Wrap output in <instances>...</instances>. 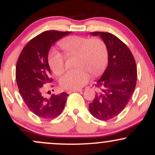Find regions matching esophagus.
<instances>
[{
    "instance_id": "obj_1",
    "label": "esophagus",
    "mask_w": 155,
    "mask_h": 155,
    "mask_svg": "<svg viewBox=\"0 0 155 155\" xmlns=\"http://www.w3.org/2000/svg\"><path fill=\"white\" fill-rule=\"evenodd\" d=\"M81 89H77V90H68L67 92L68 94H71L72 93V92H81Z\"/></svg>"
}]
</instances>
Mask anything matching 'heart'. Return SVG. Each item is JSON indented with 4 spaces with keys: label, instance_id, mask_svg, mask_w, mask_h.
<instances>
[{
    "label": "heart",
    "instance_id": "obj_1",
    "mask_svg": "<svg viewBox=\"0 0 155 155\" xmlns=\"http://www.w3.org/2000/svg\"><path fill=\"white\" fill-rule=\"evenodd\" d=\"M60 46L68 54H77V69L69 71L60 79V84L65 90H77L87 83L90 72L97 75L102 71L108 60L106 44L100 39L81 36H71L63 39ZM49 65L56 75L63 72V56L58 51H52L49 56Z\"/></svg>",
    "mask_w": 155,
    "mask_h": 155
}]
</instances>
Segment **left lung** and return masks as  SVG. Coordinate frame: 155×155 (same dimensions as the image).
I'll list each match as a JSON object with an SVG mask.
<instances>
[{
	"mask_svg": "<svg viewBox=\"0 0 155 155\" xmlns=\"http://www.w3.org/2000/svg\"><path fill=\"white\" fill-rule=\"evenodd\" d=\"M100 36L108 50V65L96 81L100 90L89 105L90 114L100 120L114 118L124 109L136 85V64L129 48L114 35L106 32L90 33Z\"/></svg>",
	"mask_w": 155,
	"mask_h": 155,
	"instance_id": "obj_1",
	"label": "left lung"
}]
</instances>
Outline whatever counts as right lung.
Masks as SVG:
<instances>
[{
	"label": "right lung",
	"mask_w": 155,
	"mask_h": 155,
	"mask_svg": "<svg viewBox=\"0 0 155 155\" xmlns=\"http://www.w3.org/2000/svg\"><path fill=\"white\" fill-rule=\"evenodd\" d=\"M71 32L44 31L30 41L21 51L16 65V80L26 106L41 118H54L61 114L68 94L43 95L46 83L51 82L48 54L51 46Z\"/></svg>",
	"instance_id": "add662e5"
}]
</instances>
